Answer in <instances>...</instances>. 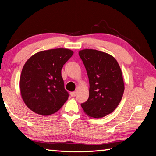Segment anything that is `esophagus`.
Here are the masks:
<instances>
[{
  "label": "esophagus",
  "instance_id": "obj_1",
  "mask_svg": "<svg viewBox=\"0 0 156 156\" xmlns=\"http://www.w3.org/2000/svg\"><path fill=\"white\" fill-rule=\"evenodd\" d=\"M70 95L72 97H75V92H72L70 93Z\"/></svg>",
  "mask_w": 156,
  "mask_h": 156
}]
</instances>
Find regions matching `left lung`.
Returning <instances> with one entry per match:
<instances>
[{
	"mask_svg": "<svg viewBox=\"0 0 156 156\" xmlns=\"http://www.w3.org/2000/svg\"><path fill=\"white\" fill-rule=\"evenodd\" d=\"M89 80V97L81 103L90 117L99 119L115 110L124 91L122 71L116 60L106 53L95 49L79 52Z\"/></svg>",
	"mask_w": 156,
	"mask_h": 156,
	"instance_id": "1",
	"label": "left lung"
}]
</instances>
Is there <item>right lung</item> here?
I'll return each instance as SVG.
<instances>
[{
    "mask_svg": "<svg viewBox=\"0 0 156 156\" xmlns=\"http://www.w3.org/2000/svg\"><path fill=\"white\" fill-rule=\"evenodd\" d=\"M73 52L68 49L43 51L32 56L23 68L20 90L23 101L37 114L48 116L58 111L69 97L61 70Z\"/></svg>",
    "mask_w": 156,
    "mask_h": 156,
    "instance_id": "obj_1",
    "label": "right lung"
}]
</instances>
